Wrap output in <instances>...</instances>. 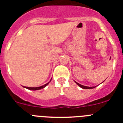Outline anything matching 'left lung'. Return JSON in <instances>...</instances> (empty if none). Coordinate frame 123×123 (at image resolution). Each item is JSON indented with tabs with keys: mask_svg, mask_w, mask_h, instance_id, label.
Segmentation results:
<instances>
[{
	"mask_svg": "<svg viewBox=\"0 0 123 123\" xmlns=\"http://www.w3.org/2000/svg\"><path fill=\"white\" fill-rule=\"evenodd\" d=\"M76 83L77 84H78V85L79 86V87H80L82 88V89H93V88H95V87H96V86H95V87H87V86H84L81 85V84H80L78 83V82H76Z\"/></svg>",
	"mask_w": 123,
	"mask_h": 123,
	"instance_id": "left-lung-1",
	"label": "left lung"
}]
</instances>
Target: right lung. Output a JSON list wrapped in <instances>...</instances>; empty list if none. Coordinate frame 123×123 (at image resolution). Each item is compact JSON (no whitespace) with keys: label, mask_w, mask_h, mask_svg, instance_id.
<instances>
[{"label":"right lung","mask_w":123,"mask_h":123,"mask_svg":"<svg viewBox=\"0 0 123 123\" xmlns=\"http://www.w3.org/2000/svg\"><path fill=\"white\" fill-rule=\"evenodd\" d=\"M49 83V82L45 84H44V86H40V87H24L26 88V89H29V90L36 91V90H39V89H43V88H44L45 86H47L48 85Z\"/></svg>","instance_id":"add662e5"}]
</instances>
